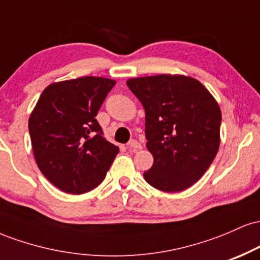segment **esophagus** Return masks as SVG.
<instances>
[{
	"label": "esophagus",
	"mask_w": 260,
	"mask_h": 260,
	"mask_svg": "<svg viewBox=\"0 0 260 260\" xmlns=\"http://www.w3.org/2000/svg\"><path fill=\"white\" fill-rule=\"evenodd\" d=\"M128 148H129V150L136 151V150H139V149H142V144H140L138 140L132 139L129 143H128Z\"/></svg>",
	"instance_id": "34e87169"
}]
</instances>
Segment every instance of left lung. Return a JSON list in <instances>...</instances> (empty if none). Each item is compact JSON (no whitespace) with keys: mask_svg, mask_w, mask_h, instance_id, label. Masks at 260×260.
Masks as SVG:
<instances>
[{"mask_svg":"<svg viewBox=\"0 0 260 260\" xmlns=\"http://www.w3.org/2000/svg\"><path fill=\"white\" fill-rule=\"evenodd\" d=\"M127 85L145 110L147 148L154 157L145 181L164 192L187 189L219 150L221 111L216 100L186 76L133 78Z\"/></svg>","mask_w":260,"mask_h":260,"instance_id":"8db88e82","label":"left lung"}]
</instances>
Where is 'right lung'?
I'll return each mask as SVG.
<instances>
[{
	"mask_svg": "<svg viewBox=\"0 0 260 260\" xmlns=\"http://www.w3.org/2000/svg\"><path fill=\"white\" fill-rule=\"evenodd\" d=\"M115 84L101 77L53 83L31 112L29 134L39 169L66 193L82 194L99 186L120 151L104 138L95 118Z\"/></svg>",
	"mask_w": 260,
	"mask_h": 260,
	"instance_id": "obj_1",
	"label": "right lung"
}]
</instances>
